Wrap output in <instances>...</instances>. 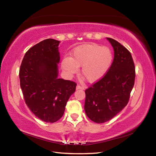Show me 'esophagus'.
<instances>
[{
	"label": "esophagus",
	"instance_id": "obj_1",
	"mask_svg": "<svg viewBox=\"0 0 156 156\" xmlns=\"http://www.w3.org/2000/svg\"><path fill=\"white\" fill-rule=\"evenodd\" d=\"M76 89H77V90H79V89L84 90V89H85V87H84V86H80V85L78 84V85H77V86H76Z\"/></svg>",
	"mask_w": 156,
	"mask_h": 156
}]
</instances>
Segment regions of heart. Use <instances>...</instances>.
<instances>
[{"label": "heart", "instance_id": "obj_1", "mask_svg": "<svg viewBox=\"0 0 156 156\" xmlns=\"http://www.w3.org/2000/svg\"><path fill=\"white\" fill-rule=\"evenodd\" d=\"M113 55L109 47L98 44H86L74 49L70 57L63 58L62 69L67 74L73 75L82 66L81 73L91 83L101 79L112 64Z\"/></svg>", "mask_w": 156, "mask_h": 156}]
</instances>
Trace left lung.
I'll return each instance as SVG.
<instances>
[{"mask_svg": "<svg viewBox=\"0 0 156 156\" xmlns=\"http://www.w3.org/2000/svg\"><path fill=\"white\" fill-rule=\"evenodd\" d=\"M114 59L105 75L85 90L86 114L91 121L103 123L112 119L129 103L135 80L131 53L112 38Z\"/></svg>", "mask_w": 156, "mask_h": 156, "instance_id": "1", "label": "left lung"}]
</instances>
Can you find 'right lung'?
Masks as SVG:
<instances>
[{
  "label": "right lung",
  "instance_id": "obj_1",
  "mask_svg": "<svg viewBox=\"0 0 156 156\" xmlns=\"http://www.w3.org/2000/svg\"><path fill=\"white\" fill-rule=\"evenodd\" d=\"M60 41L47 39L27 51L20 68L23 98L35 116L46 122L61 119L76 83L58 78Z\"/></svg>",
  "mask_w": 156,
  "mask_h": 156
}]
</instances>
